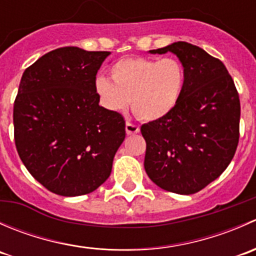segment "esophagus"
Returning a JSON list of instances; mask_svg holds the SVG:
<instances>
[{
  "label": "esophagus",
  "mask_w": 256,
  "mask_h": 256,
  "mask_svg": "<svg viewBox=\"0 0 256 256\" xmlns=\"http://www.w3.org/2000/svg\"><path fill=\"white\" fill-rule=\"evenodd\" d=\"M125 128H126V134H128V135H135V134H138V131H140V128H138V125H135V124L130 122V121H128V122H126Z\"/></svg>",
  "instance_id": "esophagus-1"
}]
</instances>
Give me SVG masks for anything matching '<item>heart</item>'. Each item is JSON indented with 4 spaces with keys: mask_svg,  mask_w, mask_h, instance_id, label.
<instances>
[{
    "mask_svg": "<svg viewBox=\"0 0 256 256\" xmlns=\"http://www.w3.org/2000/svg\"><path fill=\"white\" fill-rule=\"evenodd\" d=\"M112 79L98 76L102 105L112 112L131 110L140 120L157 121L176 109L186 85L184 66L176 58H125L110 69Z\"/></svg>",
    "mask_w": 256,
    "mask_h": 256,
    "instance_id": "1",
    "label": "heart"
}]
</instances>
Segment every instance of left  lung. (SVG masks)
<instances>
[{"instance_id":"1","label":"left lung","mask_w":256,"mask_h":256,"mask_svg":"<svg viewBox=\"0 0 256 256\" xmlns=\"http://www.w3.org/2000/svg\"><path fill=\"white\" fill-rule=\"evenodd\" d=\"M167 52L184 66V90L168 116L141 126L144 166L162 190L193 194L216 180L233 160L239 142V94L226 66L202 48L176 42L150 53Z\"/></svg>"}]
</instances>
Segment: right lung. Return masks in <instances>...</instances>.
I'll use <instances>...</instances> for the list:
<instances>
[{
  "label": "right lung",
  "mask_w": 256,
  "mask_h": 256,
  "mask_svg": "<svg viewBox=\"0 0 256 256\" xmlns=\"http://www.w3.org/2000/svg\"><path fill=\"white\" fill-rule=\"evenodd\" d=\"M110 52L54 49L28 66L14 106V142L30 174L64 197L92 193L112 174L122 115L100 106L96 73Z\"/></svg>",
  "instance_id": "add662e5"
}]
</instances>
